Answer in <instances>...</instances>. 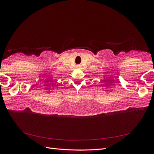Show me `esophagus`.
Returning a JSON list of instances; mask_svg holds the SVG:
<instances>
[{
  "mask_svg": "<svg viewBox=\"0 0 154 154\" xmlns=\"http://www.w3.org/2000/svg\"><path fill=\"white\" fill-rule=\"evenodd\" d=\"M76 68H78V69H80V68H81V66H80V65H78V66H76Z\"/></svg>",
  "mask_w": 154,
  "mask_h": 154,
  "instance_id": "1",
  "label": "esophagus"
}]
</instances>
